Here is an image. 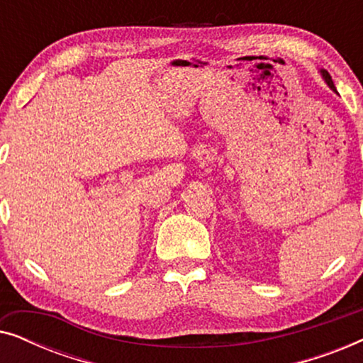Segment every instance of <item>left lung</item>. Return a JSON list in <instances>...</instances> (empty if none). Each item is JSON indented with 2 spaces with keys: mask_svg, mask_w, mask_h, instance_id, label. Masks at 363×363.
<instances>
[{
  "mask_svg": "<svg viewBox=\"0 0 363 363\" xmlns=\"http://www.w3.org/2000/svg\"><path fill=\"white\" fill-rule=\"evenodd\" d=\"M322 72V76H324V79H325V82L329 84V87L332 89V91H335V86H334V82H332V77H330V74L327 72V71H320Z\"/></svg>",
  "mask_w": 363,
  "mask_h": 363,
  "instance_id": "8db88e82",
  "label": "left lung"
}]
</instances>
